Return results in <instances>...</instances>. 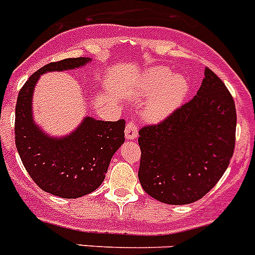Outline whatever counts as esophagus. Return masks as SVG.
I'll return each instance as SVG.
<instances>
[{
	"instance_id": "esophagus-1",
	"label": "esophagus",
	"mask_w": 255,
	"mask_h": 255,
	"mask_svg": "<svg viewBox=\"0 0 255 255\" xmlns=\"http://www.w3.org/2000/svg\"><path fill=\"white\" fill-rule=\"evenodd\" d=\"M125 135H126V139H129V140H134L137 137V125L134 120L128 121L125 128Z\"/></svg>"
}]
</instances>
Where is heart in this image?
<instances>
[{
    "instance_id": "obj_1",
    "label": "heart",
    "mask_w": 255,
    "mask_h": 255,
    "mask_svg": "<svg viewBox=\"0 0 255 255\" xmlns=\"http://www.w3.org/2000/svg\"><path fill=\"white\" fill-rule=\"evenodd\" d=\"M136 88L140 96H151L144 107V116L160 121L181 106L190 85L182 74H172L165 67H154L140 76Z\"/></svg>"
}]
</instances>
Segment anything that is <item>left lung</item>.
Masks as SVG:
<instances>
[{
	"label": "left lung",
	"instance_id": "8db88e82",
	"mask_svg": "<svg viewBox=\"0 0 255 255\" xmlns=\"http://www.w3.org/2000/svg\"><path fill=\"white\" fill-rule=\"evenodd\" d=\"M235 130L234 99L206 67L192 100L139 130L137 176L143 190L168 205L202 198L225 173L234 154Z\"/></svg>",
	"mask_w": 255,
	"mask_h": 255
}]
</instances>
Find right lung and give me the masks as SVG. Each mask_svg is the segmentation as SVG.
Wrapping results in <instances>:
<instances>
[{"label": "right lung", "instance_id": "add662e5", "mask_svg": "<svg viewBox=\"0 0 255 255\" xmlns=\"http://www.w3.org/2000/svg\"><path fill=\"white\" fill-rule=\"evenodd\" d=\"M90 60L81 57L49 63L31 74L17 96L15 143L21 162L41 190L63 198L82 197L101 186L112 155L125 140V120L85 118L68 136L50 137L32 120V92L41 74L78 68Z\"/></svg>", "mask_w": 255, "mask_h": 255}]
</instances>
